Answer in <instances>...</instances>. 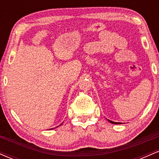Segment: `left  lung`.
Wrapping results in <instances>:
<instances>
[{
  "mask_svg": "<svg viewBox=\"0 0 159 159\" xmlns=\"http://www.w3.org/2000/svg\"><path fill=\"white\" fill-rule=\"evenodd\" d=\"M108 120V121L110 122V123H113V124H120V123H116V122H113V121H111V120Z\"/></svg>",
  "mask_w": 159,
  "mask_h": 159,
  "instance_id": "8db88e82",
  "label": "left lung"
}]
</instances>
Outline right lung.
I'll use <instances>...</instances> for the list:
<instances>
[{"label":"right lung","instance_id":"obj_1","mask_svg":"<svg viewBox=\"0 0 159 159\" xmlns=\"http://www.w3.org/2000/svg\"><path fill=\"white\" fill-rule=\"evenodd\" d=\"M61 125H62V123H61ZM57 127H58V126H57Z\"/></svg>","mask_w":159,"mask_h":159}]
</instances>
